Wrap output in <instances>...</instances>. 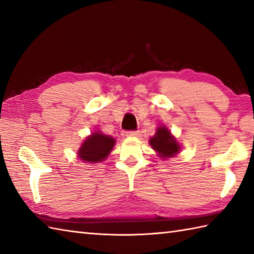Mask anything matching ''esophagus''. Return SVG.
<instances>
[{"instance_id":"obj_1","label":"esophagus","mask_w":254,"mask_h":254,"mask_svg":"<svg viewBox=\"0 0 254 254\" xmlns=\"http://www.w3.org/2000/svg\"><path fill=\"white\" fill-rule=\"evenodd\" d=\"M126 134H127V136H133V137H135V136H138V135H139V131H127Z\"/></svg>"}]
</instances>
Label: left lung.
<instances>
[{"label": "left lung", "mask_w": 254, "mask_h": 254, "mask_svg": "<svg viewBox=\"0 0 254 254\" xmlns=\"http://www.w3.org/2000/svg\"><path fill=\"white\" fill-rule=\"evenodd\" d=\"M149 144L152 145L153 149L158 152L163 157H171L180 150V146L178 145L176 138L165 127L157 128L155 135L149 139Z\"/></svg>", "instance_id": "8db88e82"}]
</instances>
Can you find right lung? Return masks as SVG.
<instances>
[{
  "label": "right lung",
  "mask_w": 254,
  "mask_h": 254,
  "mask_svg": "<svg viewBox=\"0 0 254 254\" xmlns=\"http://www.w3.org/2000/svg\"><path fill=\"white\" fill-rule=\"evenodd\" d=\"M115 138L106 134L95 132L85 139L78 150L79 158L87 163H98L102 161L110 154L115 146Z\"/></svg>",
  "instance_id": "add662e5"
}]
</instances>
